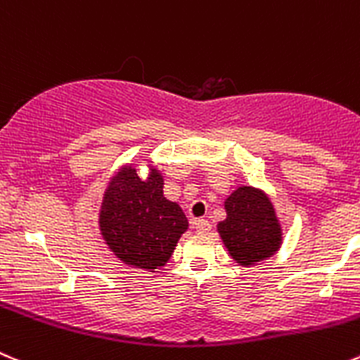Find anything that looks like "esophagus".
I'll return each mask as SVG.
<instances>
[{"label":"esophagus","mask_w":360,"mask_h":360,"mask_svg":"<svg viewBox=\"0 0 360 360\" xmlns=\"http://www.w3.org/2000/svg\"><path fill=\"white\" fill-rule=\"evenodd\" d=\"M194 228H196V231L200 235H207L210 231V222L207 219H196L194 221Z\"/></svg>","instance_id":"obj_1"}]
</instances>
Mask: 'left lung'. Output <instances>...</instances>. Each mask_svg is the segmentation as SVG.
Segmentation results:
<instances>
[{
  "label": "left lung",
  "instance_id": "obj_1",
  "mask_svg": "<svg viewBox=\"0 0 360 360\" xmlns=\"http://www.w3.org/2000/svg\"><path fill=\"white\" fill-rule=\"evenodd\" d=\"M224 210L226 219L219 222L217 231L238 265L252 266L279 251L283 226L265 191L238 186L224 200Z\"/></svg>",
  "mask_w": 360,
  "mask_h": 360
}]
</instances>
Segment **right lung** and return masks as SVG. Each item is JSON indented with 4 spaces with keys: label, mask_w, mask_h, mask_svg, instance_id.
<instances>
[{
    "label": "right lung",
    "mask_w": 360,
    "mask_h": 360,
    "mask_svg": "<svg viewBox=\"0 0 360 360\" xmlns=\"http://www.w3.org/2000/svg\"><path fill=\"white\" fill-rule=\"evenodd\" d=\"M145 178L134 162L109 180L98 210V229L109 251L132 269L157 272L189 228L180 205L164 196V174L148 164Z\"/></svg>",
    "instance_id": "add662e5"
}]
</instances>
